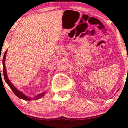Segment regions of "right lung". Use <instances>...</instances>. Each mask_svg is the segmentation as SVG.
Segmentation results:
<instances>
[{
    "instance_id": "1",
    "label": "right lung",
    "mask_w": 128,
    "mask_h": 128,
    "mask_svg": "<svg viewBox=\"0 0 128 128\" xmlns=\"http://www.w3.org/2000/svg\"><path fill=\"white\" fill-rule=\"evenodd\" d=\"M7 54V50L5 52V53L4 54V56H3V74H4V78L5 80V81L6 82V83L8 84V86H10V88H11V90H12V91L14 92V94L16 95L17 97H18L20 99H24V100H35V99H38L40 98H41L44 95V94H46V92H43L40 95H38V96H36V97L31 98L29 97H28L26 95H24V94L21 92V91H20L19 90H18L16 87H15L12 82H10V80H9L8 77H7V73H6V67H5V64H4V61H5V58H6V55Z\"/></svg>"
}]
</instances>
